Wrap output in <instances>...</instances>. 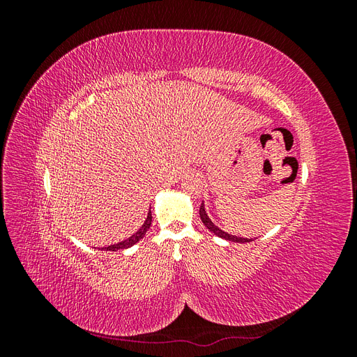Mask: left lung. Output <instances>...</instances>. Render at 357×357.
Wrapping results in <instances>:
<instances>
[{"mask_svg":"<svg viewBox=\"0 0 357 357\" xmlns=\"http://www.w3.org/2000/svg\"><path fill=\"white\" fill-rule=\"evenodd\" d=\"M199 215H201L202 223H204L205 226H207V229H208L210 232H213L214 235L220 236V238H223V240H228V241H232V243H250V241H253V238H240V236L229 235V234L223 232L222 229H219L218 226H215V225L208 219V215H207V213H205V208H204V202L201 204V207H199Z\"/></svg>","mask_w":357,"mask_h":357,"instance_id":"1","label":"left lung"}]
</instances>
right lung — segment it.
Wrapping results in <instances>:
<instances>
[{"mask_svg":"<svg viewBox=\"0 0 357 357\" xmlns=\"http://www.w3.org/2000/svg\"><path fill=\"white\" fill-rule=\"evenodd\" d=\"M150 225H152V211H149L147 219H146L144 225H143L142 228H139L132 236H129L128 240H125V241H122V243H119V244H113V245H109V247H102V250L105 248V250H109V252H116V250H122V248H128V247L134 245L135 243H138V241L142 240L143 236L146 235V232H147L149 228H150Z\"/></svg>","mask_w":357,"mask_h":357,"instance_id":"obj_1","label":"right lung"}]
</instances>
